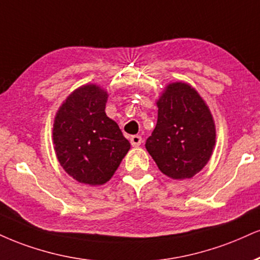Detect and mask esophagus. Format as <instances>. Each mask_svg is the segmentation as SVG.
I'll use <instances>...</instances> for the list:
<instances>
[{
	"label": "esophagus",
	"mask_w": 260,
	"mask_h": 260,
	"mask_svg": "<svg viewBox=\"0 0 260 260\" xmlns=\"http://www.w3.org/2000/svg\"><path fill=\"white\" fill-rule=\"evenodd\" d=\"M142 137L140 136H132L131 137V144H132V146L134 148H137V146H139L140 144H142Z\"/></svg>",
	"instance_id": "1"
}]
</instances>
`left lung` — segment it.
I'll return each mask as SVG.
<instances>
[{
	"instance_id": "left-lung-1",
	"label": "left lung",
	"mask_w": 260,
	"mask_h": 260,
	"mask_svg": "<svg viewBox=\"0 0 260 260\" xmlns=\"http://www.w3.org/2000/svg\"><path fill=\"white\" fill-rule=\"evenodd\" d=\"M156 105L157 123L145 148L165 176L190 179L213 154V115L198 90L183 81L168 83Z\"/></svg>"
}]
</instances>
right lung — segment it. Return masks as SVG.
Instances as JSON below:
<instances>
[{"mask_svg":"<svg viewBox=\"0 0 260 260\" xmlns=\"http://www.w3.org/2000/svg\"><path fill=\"white\" fill-rule=\"evenodd\" d=\"M108 92L87 83L68 95L53 123V145L67 173L86 185H103L111 179L131 144L120 127L106 116Z\"/></svg>","mask_w":260,"mask_h":260,"instance_id":"obj_1","label":"right lung"}]
</instances>
